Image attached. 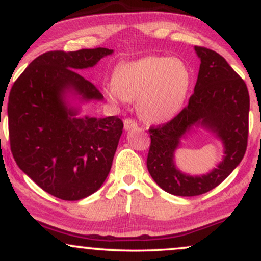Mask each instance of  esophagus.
Instances as JSON below:
<instances>
[{"mask_svg": "<svg viewBox=\"0 0 261 261\" xmlns=\"http://www.w3.org/2000/svg\"><path fill=\"white\" fill-rule=\"evenodd\" d=\"M124 126H125V130H133V128L137 127V122L135 121L134 119L127 118L124 120Z\"/></svg>", "mask_w": 261, "mask_h": 261, "instance_id": "1", "label": "esophagus"}]
</instances>
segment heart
<instances>
[{
  "instance_id": "1",
  "label": "heart",
  "mask_w": 261,
  "mask_h": 261,
  "mask_svg": "<svg viewBox=\"0 0 261 261\" xmlns=\"http://www.w3.org/2000/svg\"><path fill=\"white\" fill-rule=\"evenodd\" d=\"M190 87L191 73L182 60L151 55L119 65L106 95L114 104L137 99L140 115L162 124L178 115Z\"/></svg>"
}]
</instances>
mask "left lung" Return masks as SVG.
<instances>
[{"mask_svg":"<svg viewBox=\"0 0 261 261\" xmlns=\"http://www.w3.org/2000/svg\"><path fill=\"white\" fill-rule=\"evenodd\" d=\"M194 49L201 64L188 107L167 124L148 130L149 174L164 191L176 196L201 195L216 188L243 160L248 143L247 85L220 54L202 46ZM193 127L211 130L224 143L223 162L202 176L185 175L174 162L180 140Z\"/></svg>","mask_w":261,"mask_h":261,"instance_id":"left-lung-1","label":"left lung"}]
</instances>
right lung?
I'll return each instance as SVG.
<instances>
[{
	"label": "right lung",
	"mask_w": 261,
	"mask_h": 261,
	"mask_svg": "<svg viewBox=\"0 0 261 261\" xmlns=\"http://www.w3.org/2000/svg\"><path fill=\"white\" fill-rule=\"evenodd\" d=\"M113 50L47 51L33 60L12 86L8 131L17 166L46 193L67 201L92 195L106 181L122 134L118 116H79L81 101L103 100L97 87L77 72Z\"/></svg>",
	"instance_id": "right-lung-1"
}]
</instances>
